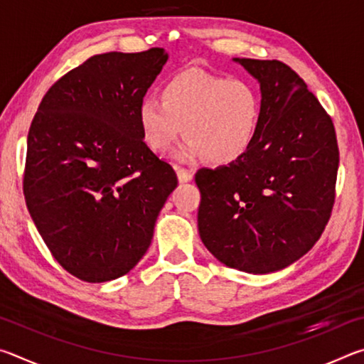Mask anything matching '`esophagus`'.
Masks as SVG:
<instances>
[{"label": "esophagus", "mask_w": 364, "mask_h": 364, "mask_svg": "<svg viewBox=\"0 0 364 364\" xmlns=\"http://www.w3.org/2000/svg\"><path fill=\"white\" fill-rule=\"evenodd\" d=\"M176 173H178V180H180V183H188L193 180V171L191 170H186L183 167H176Z\"/></svg>", "instance_id": "esophagus-1"}]
</instances>
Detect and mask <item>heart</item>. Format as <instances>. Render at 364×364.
Instances as JSON below:
<instances>
[{
  "label": "heart",
  "instance_id": "b5f03b06",
  "mask_svg": "<svg viewBox=\"0 0 364 364\" xmlns=\"http://www.w3.org/2000/svg\"><path fill=\"white\" fill-rule=\"evenodd\" d=\"M262 100L245 80L189 69L176 73L162 88V101L149 96L139 102L138 122L144 143L168 152L183 134L189 138L184 156L212 164L242 157L257 136Z\"/></svg>",
  "mask_w": 364,
  "mask_h": 364
}]
</instances>
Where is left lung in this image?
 <instances>
[{
	"mask_svg": "<svg viewBox=\"0 0 364 364\" xmlns=\"http://www.w3.org/2000/svg\"><path fill=\"white\" fill-rule=\"evenodd\" d=\"M234 60L260 83V125L242 157L196 173L197 226L217 260L264 274L299 260L323 234L336 200L338 146L331 115L291 67Z\"/></svg>",
	"mask_w": 364,
	"mask_h": 364,
	"instance_id": "1",
	"label": "left lung"
}]
</instances>
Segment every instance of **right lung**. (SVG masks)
I'll use <instances>...</instances> for the list:
<instances>
[{
  "mask_svg": "<svg viewBox=\"0 0 364 364\" xmlns=\"http://www.w3.org/2000/svg\"><path fill=\"white\" fill-rule=\"evenodd\" d=\"M167 59L164 48L91 56L48 90L30 125L27 208L53 257L82 281L106 282L134 268L178 184L138 122Z\"/></svg>",
  "mask_w": 364,
  "mask_h": 364,
  "instance_id": "obj_1",
  "label": "right lung"
}]
</instances>
